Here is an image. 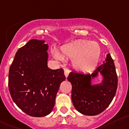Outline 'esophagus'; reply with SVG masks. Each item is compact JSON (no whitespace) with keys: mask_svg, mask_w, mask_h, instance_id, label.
I'll list each match as a JSON object with an SVG mask.
<instances>
[{"mask_svg":"<svg viewBox=\"0 0 129 129\" xmlns=\"http://www.w3.org/2000/svg\"><path fill=\"white\" fill-rule=\"evenodd\" d=\"M64 75H65L66 77H67L68 76V75H69L70 70L68 69H64Z\"/></svg>","mask_w":129,"mask_h":129,"instance_id":"obj_1","label":"esophagus"}]
</instances>
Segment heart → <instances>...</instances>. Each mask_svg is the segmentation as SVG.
<instances>
[{
    "label": "heart",
    "instance_id": "obj_1",
    "mask_svg": "<svg viewBox=\"0 0 129 129\" xmlns=\"http://www.w3.org/2000/svg\"><path fill=\"white\" fill-rule=\"evenodd\" d=\"M61 55L55 51L54 55L57 59L63 57L73 59L74 68L81 72H87L96 65L100 55V47L95 41L80 40L68 43L61 48Z\"/></svg>",
    "mask_w": 129,
    "mask_h": 129
}]
</instances>
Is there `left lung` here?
<instances>
[{
	"instance_id": "left-lung-1",
	"label": "left lung",
	"mask_w": 129,
	"mask_h": 129,
	"mask_svg": "<svg viewBox=\"0 0 129 129\" xmlns=\"http://www.w3.org/2000/svg\"><path fill=\"white\" fill-rule=\"evenodd\" d=\"M99 73L103 75L102 83L92 85L91 81ZM68 81L72 85V100L79 113L88 116L100 114L109 106L116 92L117 77L114 61L110 54L91 74L71 72Z\"/></svg>"
}]
</instances>
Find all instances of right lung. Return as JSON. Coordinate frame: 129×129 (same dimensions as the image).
<instances>
[{"instance_id": "add662e5", "label": "right lung", "mask_w": 129, "mask_h": 129, "mask_svg": "<svg viewBox=\"0 0 129 129\" xmlns=\"http://www.w3.org/2000/svg\"><path fill=\"white\" fill-rule=\"evenodd\" d=\"M30 40L16 52L9 72L8 86L16 106L31 116L42 117L54 108L60 84L65 81L62 68L47 66L48 45Z\"/></svg>"}]
</instances>
